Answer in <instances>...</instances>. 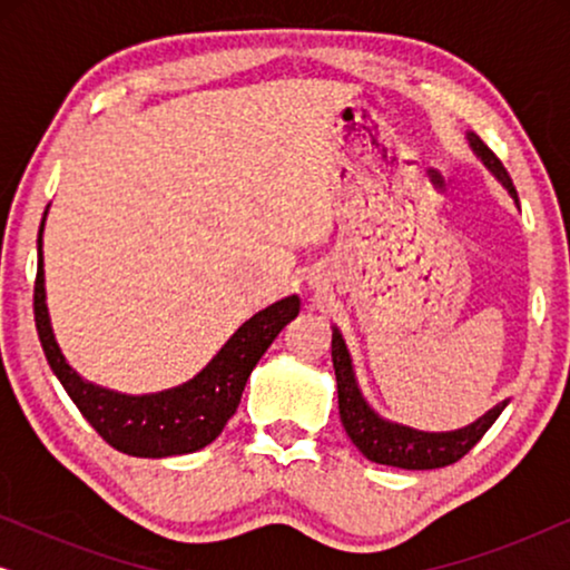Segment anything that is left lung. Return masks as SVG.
Instances as JSON below:
<instances>
[{
	"label": "left lung",
	"mask_w": 570,
	"mask_h": 570,
	"mask_svg": "<svg viewBox=\"0 0 570 570\" xmlns=\"http://www.w3.org/2000/svg\"><path fill=\"white\" fill-rule=\"evenodd\" d=\"M466 142H470L472 153L478 155L482 166L498 178V184L519 205L517 189H513L511 176L505 174L503 163L488 150V145L474 131H466ZM332 363L334 376H337L340 420L345 425L350 441L371 462L400 466V470H439V466L459 462L488 433V428L495 423L498 415L505 410V404H509V400L498 402L485 415H480L470 425L456 428V431H417V428L381 417L371 407L361 392V384H357L353 355H350L345 337H342L337 326H332Z\"/></svg>",
	"instance_id": "obj_1"
}]
</instances>
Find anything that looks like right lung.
I'll list each match as a JSON object with an SVG mask.
<instances>
[{
  "instance_id": "add662e5",
  "label": "right lung",
  "mask_w": 570,
  "mask_h": 570,
  "mask_svg": "<svg viewBox=\"0 0 570 570\" xmlns=\"http://www.w3.org/2000/svg\"><path fill=\"white\" fill-rule=\"evenodd\" d=\"M38 230V275L33 291L36 330L41 337L46 361L53 376L61 381L69 400L77 404L82 417L96 428L100 439L111 443L116 451L129 456L166 459L178 454H194L213 443L228 420L236 415L240 394L254 365L267 353V347L293 322L301 311L298 295L272 303L259 314L246 318L230 340L217 350L205 368L184 384L150 394H127L100 386L96 381L80 376L61 353L46 306V272H43V225Z\"/></svg>"
}]
</instances>
